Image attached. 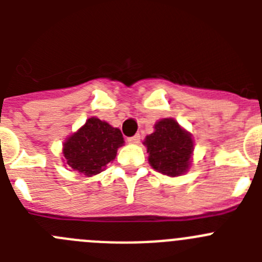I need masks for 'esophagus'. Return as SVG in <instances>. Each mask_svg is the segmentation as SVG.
<instances>
[{
	"instance_id": "obj_1",
	"label": "esophagus",
	"mask_w": 262,
	"mask_h": 262,
	"mask_svg": "<svg viewBox=\"0 0 262 262\" xmlns=\"http://www.w3.org/2000/svg\"><path fill=\"white\" fill-rule=\"evenodd\" d=\"M127 140H128L129 144H139V142H140V135L136 134V135L131 136V138H128Z\"/></svg>"
}]
</instances>
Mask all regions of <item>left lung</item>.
I'll use <instances>...</instances> for the list:
<instances>
[{"mask_svg": "<svg viewBox=\"0 0 262 262\" xmlns=\"http://www.w3.org/2000/svg\"><path fill=\"white\" fill-rule=\"evenodd\" d=\"M155 131L144 139L148 163L161 174L182 176L190 169L194 140L189 131L173 118H163L154 126Z\"/></svg>", "mask_w": 262, "mask_h": 262, "instance_id": "8db88e82", "label": "left lung"}]
</instances>
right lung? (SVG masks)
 Here are the masks:
<instances>
[{
  "mask_svg": "<svg viewBox=\"0 0 262 262\" xmlns=\"http://www.w3.org/2000/svg\"><path fill=\"white\" fill-rule=\"evenodd\" d=\"M124 144L120 129L92 117L62 143V161L71 170L92 177L113 163Z\"/></svg>",
  "mask_w": 262,
  "mask_h": 262,
  "instance_id": "1",
  "label": "right lung"
}]
</instances>
